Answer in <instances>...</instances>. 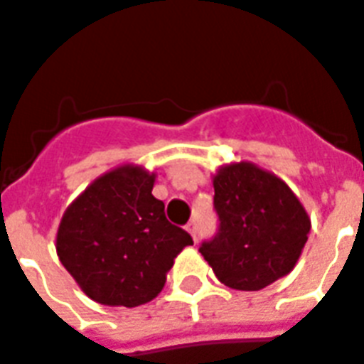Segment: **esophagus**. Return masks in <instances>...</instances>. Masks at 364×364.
Listing matches in <instances>:
<instances>
[{
    "label": "esophagus",
    "instance_id": "1",
    "mask_svg": "<svg viewBox=\"0 0 364 364\" xmlns=\"http://www.w3.org/2000/svg\"><path fill=\"white\" fill-rule=\"evenodd\" d=\"M187 231H189L191 235H193V239L196 241V237H198V223H196L195 220H191V222L187 223Z\"/></svg>",
    "mask_w": 364,
    "mask_h": 364
}]
</instances>
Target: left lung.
<instances>
[{
  "mask_svg": "<svg viewBox=\"0 0 364 364\" xmlns=\"http://www.w3.org/2000/svg\"><path fill=\"white\" fill-rule=\"evenodd\" d=\"M214 210L216 235L198 250L222 284L258 291L293 270L311 220L279 177L249 161L225 166L214 177Z\"/></svg>",
  "mask_w": 364,
  "mask_h": 364,
  "instance_id": "left-lung-1",
  "label": "left lung"
}]
</instances>
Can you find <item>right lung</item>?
Returning a JSON list of instances; mask_svg holds the SVG:
<instances>
[{
    "instance_id": "1",
    "label": "right lung",
    "mask_w": 364,
    "mask_h": 364,
    "mask_svg": "<svg viewBox=\"0 0 364 364\" xmlns=\"http://www.w3.org/2000/svg\"><path fill=\"white\" fill-rule=\"evenodd\" d=\"M154 173L123 166L102 175L65 210L58 257L80 289L109 306L144 305L166 285L193 237L168 222Z\"/></svg>"
}]
</instances>
